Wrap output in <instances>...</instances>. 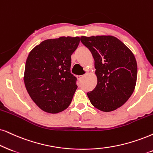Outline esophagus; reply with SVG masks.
Masks as SVG:
<instances>
[{"instance_id": "esophagus-1", "label": "esophagus", "mask_w": 153, "mask_h": 153, "mask_svg": "<svg viewBox=\"0 0 153 153\" xmlns=\"http://www.w3.org/2000/svg\"><path fill=\"white\" fill-rule=\"evenodd\" d=\"M85 75H78V76H77V78H78V80L80 81V80H82V78H83V77H84Z\"/></svg>"}]
</instances>
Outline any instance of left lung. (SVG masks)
<instances>
[{
    "instance_id": "obj_1",
    "label": "left lung",
    "mask_w": 153,
    "mask_h": 153,
    "mask_svg": "<svg viewBox=\"0 0 153 153\" xmlns=\"http://www.w3.org/2000/svg\"><path fill=\"white\" fill-rule=\"evenodd\" d=\"M94 59L97 84L87 93L91 104L100 111H114L127 102L137 80V63L132 51L113 36L80 37Z\"/></svg>"
}]
</instances>
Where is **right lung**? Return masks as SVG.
<instances>
[{
    "label": "right lung",
    "mask_w": 153,
    "mask_h": 153,
    "mask_svg": "<svg viewBox=\"0 0 153 153\" xmlns=\"http://www.w3.org/2000/svg\"><path fill=\"white\" fill-rule=\"evenodd\" d=\"M80 37L61 36L44 40L29 53L24 73L31 99L43 111L57 114L70 105L76 90V78L71 73V55Z\"/></svg>",
    "instance_id": "1"
}]
</instances>
